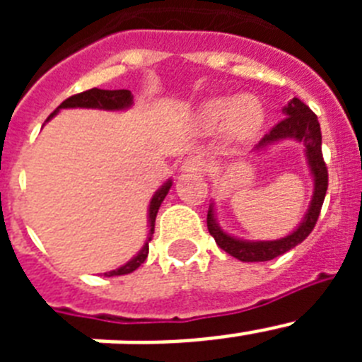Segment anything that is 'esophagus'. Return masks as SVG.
<instances>
[{
  "mask_svg": "<svg viewBox=\"0 0 362 362\" xmlns=\"http://www.w3.org/2000/svg\"><path fill=\"white\" fill-rule=\"evenodd\" d=\"M204 166H206V161L201 156H190L181 165V172L183 174H197V172L204 170Z\"/></svg>",
  "mask_w": 362,
  "mask_h": 362,
  "instance_id": "1",
  "label": "esophagus"
}]
</instances>
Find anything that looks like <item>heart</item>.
I'll use <instances>...</instances> for the list:
<instances>
[{
	"label": "heart",
	"instance_id": "obj_1",
	"mask_svg": "<svg viewBox=\"0 0 362 362\" xmlns=\"http://www.w3.org/2000/svg\"><path fill=\"white\" fill-rule=\"evenodd\" d=\"M264 107L255 95L243 94L239 98H212L197 110V124L204 132H214L226 123V130L233 139H250L264 123Z\"/></svg>",
	"mask_w": 362,
	"mask_h": 362
}]
</instances>
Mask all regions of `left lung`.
Returning <instances> with one entry per match:
<instances>
[{
	"label": "left lung",
	"mask_w": 362,
	"mask_h": 362,
	"mask_svg": "<svg viewBox=\"0 0 362 362\" xmlns=\"http://www.w3.org/2000/svg\"><path fill=\"white\" fill-rule=\"evenodd\" d=\"M284 117L283 121L274 127L267 136L254 146V152H263L268 146L277 145L281 141H292L300 143L305 146V158L308 163L310 174L313 179V192L312 201L306 210L305 217L299 223L296 230L284 238L276 239V241H246V239L230 235L225 230L221 228L216 219V209L214 203L210 204L209 216H206V226L217 246L223 248L226 254L232 257L245 261V263H259V261H270L284 252L292 250L293 246L300 245L310 235L315 223H317L319 212H321L322 201L326 196V188H328V170H326L325 159L321 152V127H319L317 116L306 107L300 99H290L288 105L283 107Z\"/></svg>",
	"instance_id": "8db88e82"
}]
</instances>
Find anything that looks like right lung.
<instances>
[{"instance_id": "obj_1", "label": "right lung", "mask_w": 362, "mask_h": 362, "mask_svg": "<svg viewBox=\"0 0 362 362\" xmlns=\"http://www.w3.org/2000/svg\"><path fill=\"white\" fill-rule=\"evenodd\" d=\"M134 95L130 90H101V88H90V90L81 92V94H76L72 98L65 99L56 110L50 114V117L47 121L52 119L57 112L62 108H99V110H110V112H119L127 110V108L132 107ZM172 187V179H168L161 188H158V192L153 194L152 199L148 204V239L143 245V248L130 259L129 263H124L123 267L116 268V270L107 272L105 276L114 277V276H127V274H132L134 270L141 267L145 263V259L148 257V243L152 241L153 233V225H156V217H158V210L161 206L163 199L166 197L168 190Z\"/></svg>"}]
</instances>
